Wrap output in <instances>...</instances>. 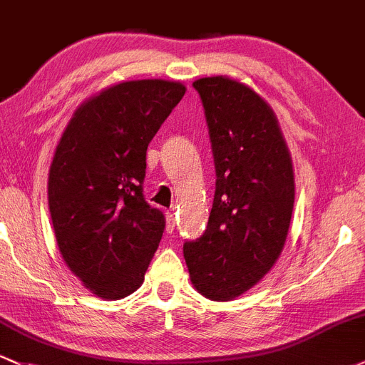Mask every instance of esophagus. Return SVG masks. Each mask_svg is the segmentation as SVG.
I'll return each mask as SVG.
<instances>
[{
    "label": "esophagus",
    "instance_id": "obj_1",
    "mask_svg": "<svg viewBox=\"0 0 365 365\" xmlns=\"http://www.w3.org/2000/svg\"><path fill=\"white\" fill-rule=\"evenodd\" d=\"M165 217H167V231L168 233H172L175 228V214L172 212V210H167Z\"/></svg>",
    "mask_w": 365,
    "mask_h": 365
}]
</instances>
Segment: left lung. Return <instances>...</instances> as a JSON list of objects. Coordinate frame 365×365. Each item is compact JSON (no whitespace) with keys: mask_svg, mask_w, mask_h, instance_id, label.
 Here are the masks:
<instances>
[{"mask_svg":"<svg viewBox=\"0 0 365 365\" xmlns=\"http://www.w3.org/2000/svg\"><path fill=\"white\" fill-rule=\"evenodd\" d=\"M205 109L215 165L212 210L203 235L182 247L202 296L230 301L275 264L294 207L292 160L275 113L228 76L193 83Z\"/></svg>","mask_w":365,"mask_h":365,"instance_id":"8db88e82","label":"left lung"}]
</instances>
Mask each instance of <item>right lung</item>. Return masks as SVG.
Here are the masks:
<instances>
[{
    "mask_svg": "<svg viewBox=\"0 0 365 365\" xmlns=\"http://www.w3.org/2000/svg\"><path fill=\"white\" fill-rule=\"evenodd\" d=\"M186 87L123 81L74 111L48 174V207L62 259L103 299L140 287L165 230L144 200L148 144Z\"/></svg>",
    "mask_w": 365,
    "mask_h": 365,
    "instance_id": "1",
    "label": "right lung"
}]
</instances>
